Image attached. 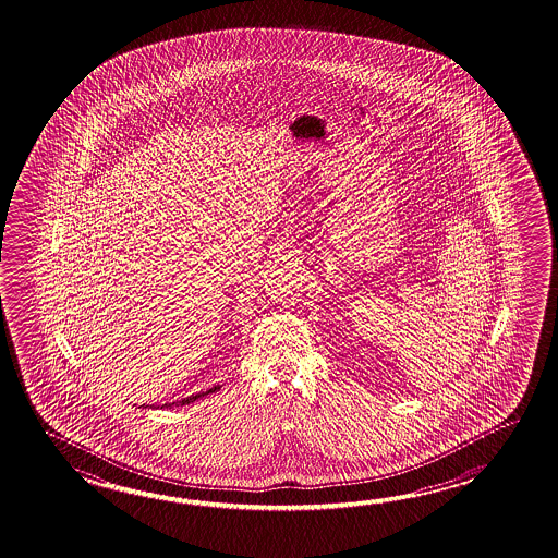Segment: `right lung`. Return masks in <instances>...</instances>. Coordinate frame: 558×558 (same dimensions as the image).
<instances>
[{
  "mask_svg": "<svg viewBox=\"0 0 558 558\" xmlns=\"http://www.w3.org/2000/svg\"><path fill=\"white\" fill-rule=\"evenodd\" d=\"M217 389H221V387H219V385H215L214 389H209V391H205V392H197V395H191V397H187V399H181V401H178V403L161 404V409H173V407H179V404H181V407H183V404L193 403V401H197V399H202V397H205V395H209V392H215V391H217ZM142 407H143V409H147V407H149V404L143 403ZM151 407H154V409H155V404H151Z\"/></svg>",
  "mask_w": 558,
  "mask_h": 558,
  "instance_id": "right-lung-1",
  "label": "right lung"
}]
</instances>
